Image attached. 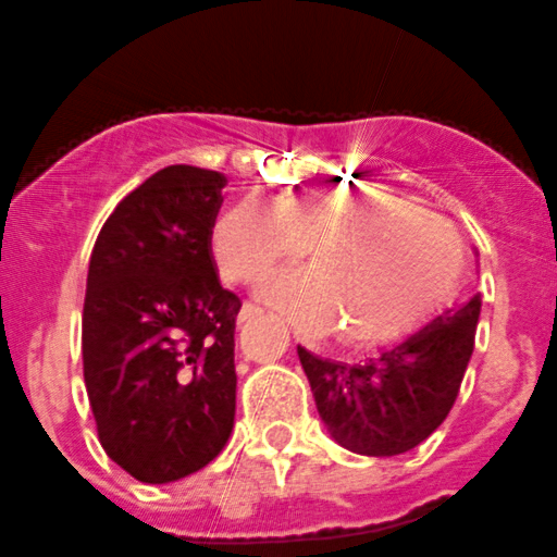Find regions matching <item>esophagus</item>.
Here are the masks:
<instances>
[{
	"label": "esophagus",
	"mask_w": 557,
	"mask_h": 557,
	"mask_svg": "<svg viewBox=\"0 0 557 557\" xmlns=\"http://www.w3.org/2000/svg\"><path fill=\"white\" fill-rule=\"evenodd\" d=\"M263 310L258 308V305H252V302H244V308H242V313H238V321H249V319H258V315H261Z\"/></svg>",
	"instance_id": "34e87169"
}]
</instances>
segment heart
<instances>
[{"label": "heart", "instance_id": "obj_1", "mask_svg": "<svg viewBox=\"0 0 557 557\" xmlns=\"http://www.w3.org/2000/svg\"><path fill=\"white\" fill-rule=\"evenodd\" d=\"M305 249L313 269L272 280L269 302L305 330L341 326L346 343L407 335L461 272L456 233L387 189H315L280 206L247 195L214 227L216 263L231 283H252Z\"/></svg>", "mask_w": 557, "mask_h": 557}]
</instances>
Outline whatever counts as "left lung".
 Wrapping results in <instances>:
<instances>
[{"label": "left lung", "instance_id": "obj_1", "mask_svg": "<svg viewBox=\"0 0 557 557\" xmlns=\"http://www.w3.org/2000/svg\"><path fill=\"white\" fill-rule=\"evenodd\" d=\"M481 299L472 296L418 335L349 366L299 346L321 420L335 443L362 456H398L440 429L454 409L475 349Z\"/></svg>", "mask_w": 557, "mask_h": 557}]
</instances>
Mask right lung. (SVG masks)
<instances>
[{
  "label": "right lung",
  "instance_id": "obj_1",
  "mask_svg": "<svg viewBox=\"0 0 557 557\" xmlns=\"http://www.w3.org/2000/svg\"><path fill=\"white\" fill-rule=\"evenodd\" d=\"M227 178L173 164L128 191L87 269L82 357L98 443L143 483L202 470L236 414L233 332L211 236Z\"/></svg>",
  "mask_w": 557,
  "mask_h": 557
}]
</instances>
